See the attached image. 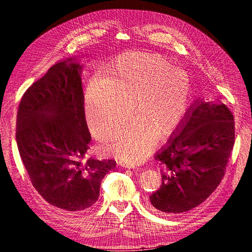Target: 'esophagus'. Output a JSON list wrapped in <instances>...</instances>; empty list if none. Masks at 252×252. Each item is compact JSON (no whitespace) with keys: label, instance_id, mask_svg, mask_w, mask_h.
<instances>
[{"label":"esophagus","instance_id":"1","mask_svg":"<svg viewBox=\"0 0 252 252\" xmlns=\"http://www.w3.org/2000/svg\"><path fill=\"white\" fill-rule=\"evenodd\" d=\"M119 164L122 166V167H124V168H129V169H132V168H134V165L133 164H130V163H127V162H119Z\"/></svg>","mask_w":252,"mask_h":252}]
</instances>
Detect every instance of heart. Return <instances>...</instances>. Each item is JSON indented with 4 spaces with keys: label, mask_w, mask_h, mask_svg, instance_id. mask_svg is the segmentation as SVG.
<instances>
[{
    "label": "heart",
    "mask_w": 252,
    "mask_h": 252,
    "mask_svg": "<svg viewBox=\"0 0 252 252\" xmlns=\"http://www.w3.org/2000/svg\"><path fill=\"white\" fill-rule=\"evenodd\" d=\"M189 93L186 73L157 52L121 55L107 70V79L94 77L85 94L86 116L98 139L129 112L136 117L119 124L105 148L123 161L138 163L158 139L169 135L184 116Z\"/></svg>",
    "instance_id": "b5f03b06"
}]
</instances>
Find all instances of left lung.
Instances as JSON below:
<instances>
[{"label": "left lung", "mask_w": 252, "mask_h": 252, "mask_svg": "<svg viewBox=\"0 0 252 252\" xmlns=\"http://www.w3.org/2000/svg\"><path fill=\"white\" fill-rule=\"evenodd\" d=\"M234 135L233 116L227 106L197 98L155 157L162 185L149 196L151 205L174 215L203 203L224 177Z\"/></svg>", "instance_id": "obj_1"}]
</instances>
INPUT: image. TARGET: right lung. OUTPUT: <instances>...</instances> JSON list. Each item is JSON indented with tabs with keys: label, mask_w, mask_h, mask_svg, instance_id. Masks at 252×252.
<instances>
[{
	"label": "right lung",
	"mask_w": 252,
	"mask_h": 252,
	"mask_svg": "<svg viewBox=\"0 0 252 252\" xmlns=\"http://www.w3.org/2000/svg\"><path fill=\"white\" fill-rule=\"evenodd\" d=\"M82 66L67 59L49 68L20 102L17 144L32 186L50 205L69 212L93 206L113 159H86L88 130Z\"/></svg>",
	"instance_id": "right-lung-1"
}]
</instances>
